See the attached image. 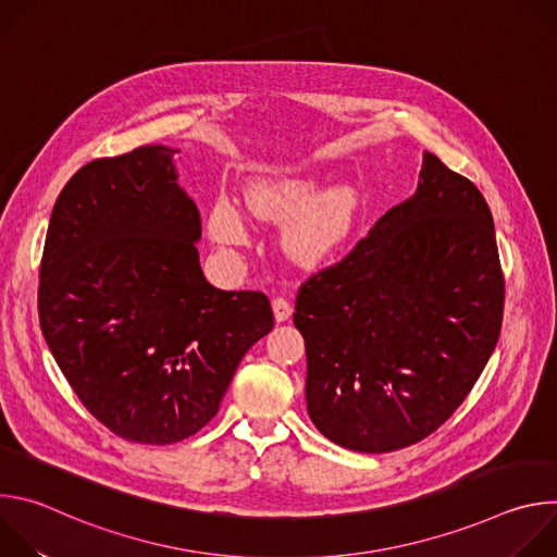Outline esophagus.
I'll return each mask as SVG.
<instances>
[{
  "instance_id": "esophagus-1",
  "label": "esophagus",
  "mask_w": 557,
  "mask_h": 557,
  "mask_svg": "<svg viewBox=\"0 0 557 557\" xmlns=\"http://www.w3.org/2000/svg\"><path fill=\"white\" fill-rule=\"evenodd\" d=\"M290 312H293V306H290V301H288V299H284V297H275V299H273V314H275V322H286L288 317H290Z\"/></svg>"
}]
</instances>
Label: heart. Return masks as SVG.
Wrapping results in <instances>:
<instances>
[{
    "label": "heart",
    "instance_id": "1",
    "mask_svg": "<svg viewBox=\"0 0 557 557\" xmlns=\"http://www.w3.org/2000/svg\"><path fill=\"white\" fill-rule=\"evenodd\" d=\"M314 189L317 183L308 176H269L247 194V205L258 218L282 220L296 213L286 224L284 243L288 253L306 264L320 262L335 251L355 215V202L346 189H331L311 201ZM211 231L218 240L233 243L240 237L243 224L226 202H220L211 215Z\"/></svg>",
    "mask_w": 557,
    "mask_h": 557
}]
</instances>
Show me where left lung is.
I'll return each instance as SVG.
<instances>
[{
  "label": "left lung",
  "instance_id": "obj_1",
  "mask_svg": "<svg viewBox=\"0 0 557 557\" xmlns=\"http://www.w3.org/2000/svg\"><path fill=\"white\" fill-rule=\"evenodd\" d=\"M503 308L492 211L479 187L425 153L417 194L297 290L310 421L366 454L428 438L479 381Z\"/></svg>",
  "mask_w": 557,
  "mask_h": 557
}]
</instances>
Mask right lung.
Returning a JSON list of instances; mask_svg holds the SVG:
<instances>
[{"label": "right lung", "mask_w": 557, "mask_h": 557, "mask_svg": "<svg viewBox=\"0 0 557 557\" xmlns=\"http://www.w3.org/2000/svg\"><path fill=\"white\" fill-rule=\"evenodd\" d=\"M165 145L78 170L59 194L39 269L46 344L88 412L143 445L200 432L247 350L271 333L260 290L200 269V211Z\"/></svg>", "instance_id": "add662e5"}]
</instances>
